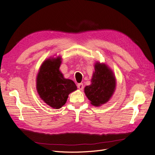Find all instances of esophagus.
I'll return each instance as SVG.
<instances>
[{
  "label": "esophagus",
  "instance_id": "esophagus-1",
  "mask_svg": "<svg viewBox=\"0 0 155 155\" xmlns=\"http://www.w3.org/2000/svg\"><path fill=\"white\" fill-rule=\"evenodd\" d=\"M77 86H78V88L79 89V90L82 91L83 89V83H78Z\"/></svg>",
  "mask_w": 155,
  "mask_h": 155
}]
</instances>
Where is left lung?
<instances>
[{
    "mask_svg": "<svg viewBox=\"0 0 155 155\" xmlns=\"http://www.w3.org/2000/svg\"><path fill=\"white\" fill-rule=\"evenodd\" d=\"M116 79L113 71L105 63L96 61L91 84L84 92L91 104L100 107L109 101L116 90Z\"/></svg>",
    "mask_w": 155,
    "mask_h": 155,
    "instance_id": "obj_1",
    "label": "left lung"
}]
</instances>
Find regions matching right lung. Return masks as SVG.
<instances>
[{
  "instance_id": "1",
  "label": "right lung",
  "mask_w": 155,
  "mask_h": 155,
  "mask_svg": "<svg viewBox=\"0 0 155 155\" xmlns=\"http://www.w3.org/2000/svg\"><path fill=\"white\" fill-rule=\"evenodd\" d=\"M61 59V56H58L45 60L36 78V88L40 98L55 109L61 108L70 94L77 90L74 82L64 78L60 71Z\"/></svg>"
}]
</instances>
